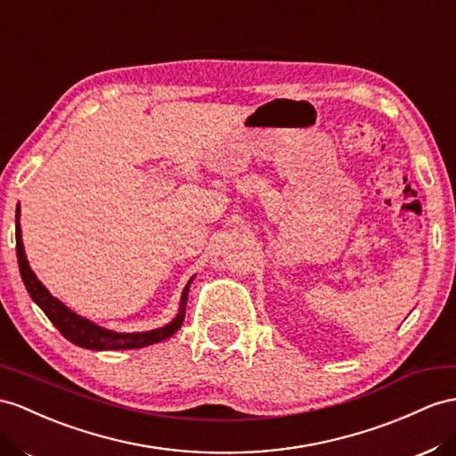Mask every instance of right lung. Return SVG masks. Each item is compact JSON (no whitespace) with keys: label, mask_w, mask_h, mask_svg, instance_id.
I'll use <instances>...</instances> for the list:
<instances>
[{"label":"right lung","mask_w":456,"mask_h":456,"mask_svg":"<svg viewBox=\"0 0 456 456\" xmlns=\"http://www.w3.org/2000/svg\"><path fill=\"white\" fill-rule=\"evenodd\" d=\"M19 214L20 209L17 206V216H15V239H17V260H19V270L22 283H25L30 298L37 302V305L44 310L48 320L55 325L60 333L65 337L67 341H71L73 345H78L83 348L90 350H126V348H142L148 345H154L159 341H166L169 337L177 331L183 322H184V312H186V298H189V287L191 281L186 283L183 297H181V308L179 314L175 316L173 322L167 325H163L159 330H151V331H142V333H117L103 330L100 325L92 323L90 320L78 316L73 310H69L61 300H57L55 297L50 295V290L45 289L38 277L34 275L30 270L25 247H22V239H20V224H19Z\"/></svg>","instance_id":"obj_1"}]
</instances>
